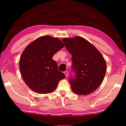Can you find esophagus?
Instances as JSON below:
<instances>
[{
    "mask_svg": "<svg viewBox=\"0 0 126 126\" xmlns=\"http://www.w3.org/2000/svg\"><path fill=\"white\" fill-rule=\"evenodd\" d=\"M64 74L65 75L66 77L68 76V71H65L64 72Z\"/></svg>",
    "mask_w": 126,
    "mask_h": 126,
    "instance_id": "obj_1",
    "label": "esophagus"
}]
</instances>
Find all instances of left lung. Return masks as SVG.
Here are the masks:
<instances>
[{
  "mask_svg": "<svg viewBox=\"0 0 126 126\" xmlns=\"http://www.w3.org/2000/svg\"><path fill=\"white\" fill-rule=\"evenodd\" d=\"M66 49L71 54V89L77 95L89 94L97 89L106 73V61L99 51L86 39L77 36L64 38Z\"/></svg>",
  "mask_w": 126,
  "mask_h": 126,
  "instance_id": "left-lung-1",
  "label": "left lung"
}]
</instances>
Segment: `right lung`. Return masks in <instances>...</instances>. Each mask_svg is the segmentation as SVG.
<instances>
[{
  "label": "right lung",
  "mask_w": 126,
  "mask_h": 126,
  "mask_svg": "<svg viewBox=\"0 0 126 126\" xmlns=\"http://www.w3.org/2000/svg\"><path fill=\"white\" fill-rule=\"evenodd\" d=\"M64 47L57 38L42 36L24 50L19 61L21 75L28 86L39 94L52 93L64 74L58 70L53 56Z\"/></svg>",
  "instance_id": "right-lung-1"
}]
</instances>
